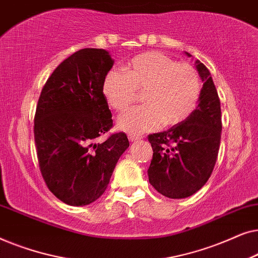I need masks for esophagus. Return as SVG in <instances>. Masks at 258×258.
Wrapping results in <instances>:
<instances>
[{"instance_id": "esophagus-1", "label": "esophagus", "mask_w": 258, "mask_h": 258, "mask_svg": "<svg viewBox=\"0 0 258 258\" xmlns=\"http://www.w3.org/2000/svg\"><path fill=\"white\" fill-rule=\"evenodd\" d=\"M128 139H129L130 142H136V141H139V140L142 139V136L135 135V134H130V135L128 136Z\"/></svg>"}]
</instances>
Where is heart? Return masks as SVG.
Wrapping results in <instances>:
<instances>
[{
  "label": "heart",
  "mask_w": 258,
  "mask_h": 258,
  "mask_svg": "<svg viewBox=\"0 0 258 258\" xmlns=\"http://www.w3.org/2000/svg\"><path fill=\"white\" fill-rule=\"evenodd\" d=\"M126 73L111 70L105 76L103 94L109 105L123 111L143 93L144 105L132 108L117 119L123 132L141 134L164 125L178 124L199 103L201 81L196 69L169 56L150 51L134 57Z\"/></svg>",
  "instance_id": "b5f03b06"
}]
</instances>
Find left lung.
<instances>
[{"label": "left lung", "mask_w": 258, "mask_h": 258, "mask_svg": "<svg viewBox=\"0 0 258 258\" xmlns=\"http://www.w3.org/2000/svg\"><path fill=\"white\" fill-rule=\"evenodd\" d=\"M188 57H191L185 51ZM203 82L199 105L184 121L151 134L153 160L148 169L150 184L169 199H185L202 188L216 163L221 143V102L211 74L195 61Z\"/></svg>", "instance_id": "1"}]
</instances>
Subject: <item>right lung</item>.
<instances>
[{
    "mask_svg": "<svg viewBox=\"0 0 258 258\" xmlns=\"http://www.w3.org/2000/svg\"><path fill=\"white\" fill-rule=\"evenodd\" d=\"M112 66L104 49H81L54 70L38 98L34 135L41 174L49 190L69 206L96 201L129 147L124 133L97 142L112 126L103 94Z\"/></svg>",
    "mask_w": 258,
    "mask_h": 258,
    "instance_id": "right-lung-1",
    "label": "right lung"
}]
</instances>
